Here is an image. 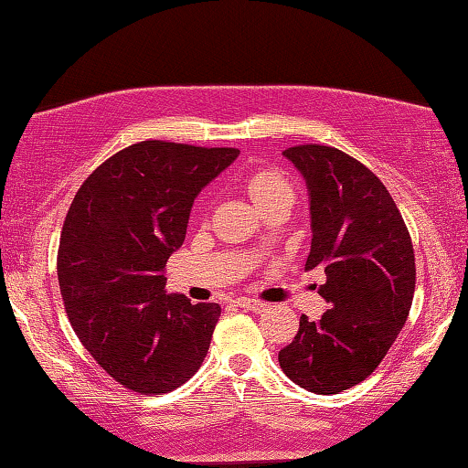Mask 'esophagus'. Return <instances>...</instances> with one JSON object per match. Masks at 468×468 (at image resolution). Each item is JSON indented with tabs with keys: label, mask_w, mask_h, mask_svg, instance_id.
Listing matches in <instances>:
<instances>
[{
	"label": "esophagus",
	"mask_w": 468,
	"mask_h": 468,
	"mask_svg": "<svg viewBox=\"0 0 468 468\" xmlns=\"http://www.w3.org/2000/svg\"><path fill=\"white\" fill-rule=\"evenodd\" d=\"M235 303L239 305V307H243V310H250V312H264V307H266V303H262V301L250 299V297L235 299Z\"/></svg>",
	"instance_id": "obj_1"
}]
</instances>
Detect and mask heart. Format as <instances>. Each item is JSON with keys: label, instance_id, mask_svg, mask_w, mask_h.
Wrapping results in <instances>:
<instances>
[{"label": "heart", "instance_id": "heart-1", "mask_svg": "<svg viewBox=\"0 0 468 468\" xmlns=\"http://www.w3.org/2000/svg\"><path fill=\"white\" fill-rule=\"evenodd\" d=\"M243 187L260 210L281 202H295V186L274 169H256L250 173L243 181Z\"/></svg>", "mask_w": 468, "mask_h": 468}]
</instances>
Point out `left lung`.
Instances as JSON below:
<instances>
[{"label": "left lung", "mask_w": 468, "mask_h": 468, "mask_svg": "<svg viewBox=\"0 0 468 468\" xmlns=\"http://www.w3.org/2000/svg\"><path fill=\"white\" fill-rule=\"evenodd\" d=\"M310 192L312 250L305 271L324 266L318 292L330 310L299 318L279 363L297 386L338 394L371 376L405 326L415 292V251L390 192L366 165L324 144L282 153Z\"/></svg>", "instance_id": "left-lung-1"}]
</instances>
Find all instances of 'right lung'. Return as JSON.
Wrapping results in <instances>:
<instances>
[{"mask_svg": "<svg viewBox=\"0 0 468 468\" xmlns=\"http://www.w3.org/2000/svg\"><path fill=\"white\" fill-rule=\"evenodd\" d=\"M237 148L144 140L99 165L63 220L58 281L92 359L128 390L186 384L208 353L218 303L165 292V264L186 239L194 197Z\"/></svg>", "mask_w": 468, "mask_h": 468, "instance_id": "right-lung-1", "label": "right lung"}]
</instances>
